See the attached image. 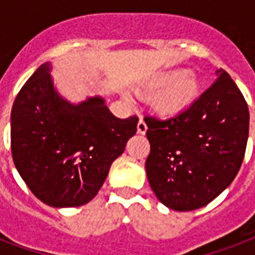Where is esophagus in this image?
<instances>
[{"mask_svg":"<svg viewBox=\"0 0 255 255\" xmlns=\"http://www.w3.org/2000/svg\"><path fill=\"white\" fill-rule=\"evenodd\" d=\"M148 127L147 124H145V122H144L143 119L139 120V123H137V133H140V135H144L145 132H147Z\"/></svg>","mask_w":255,"mask_h":255,"instance_id":"obj_1","label":"esophagus"}]
</instances>
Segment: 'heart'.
<instances>
[{"instance_id": "b5f03b06", "label": "heart", "mask_w": 255, "mask_h": 255, "mask_svg": "<svg viewBox=\"0 0 255 255\" xmlns=\"http://www.w3.org/2000/svg\"><path fill=\"white\" fill-rule=\"evenodd\" d=\"M155 93L152 104L156 112L161 116H176L188 110L197 99L200 83L189 71L174 70L139 90L141 96H152Z\"/></svg>"}]
</instances>
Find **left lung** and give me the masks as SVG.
<instances>
[{"label":"left lung","mask_w":255,"mask_h":255,"mask_svg":"<svg viewBox=\"0 0 255 255\" xmlns=\"http://www.w3.org/2000/svg\"><path fill=\"white\" fill-rule=\"evenodd\" d=\"M144 120L151 144L148 181L170 209L208 205L237 176L249 136V108L225 70H218L216 82L184 112Z\"/></svg>","instance_id":"left-lung-1"}]
</instances>
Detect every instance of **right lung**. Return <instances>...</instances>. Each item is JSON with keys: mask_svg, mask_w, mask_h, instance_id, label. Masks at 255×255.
<instances>
[{"mask_svg": "<svg viewBox=\"0 0 255 255\" xmlns=\"http://www.w3.org/2000/svg\"><path fill=\"white\" fill-rule=\"evenodd\" d=\"M39 66L11 108V156L31 193L54 208L81 206L103 185L112 161L136 133L139 118L119 119L102 98L71 104Z\"/></svg>", "mask_w": 255, "mask_h": 255, "instance_id": "1", "label": "right lung"}]
</instances>
